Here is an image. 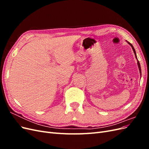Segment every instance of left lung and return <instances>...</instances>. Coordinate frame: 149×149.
Returning a JSON list of instances; mask_svg holds the SVG:
<instances>
[{"label":"left lung","instance_id":"8db88e82","mask_svg":"<svg viewBox=\"0 0 149 149\" xmlns=\"http://www.w3.org/2000/svg\"><path fill=\"white\" fill-rule=\"evenodd\" d=\"M128 43L130 45V46L132 47V49H133V51H134V53H135V55H136V57L137 60V56H136V51H135V49H134V47L132 46V45L131 43H130L129 42H128ZM137 64H138V66H139V71H140V73H141V65H140V63H139V61L138 60H137Z\"/></svg>","mask_w":149,"mask_h":149}]
</instances>
